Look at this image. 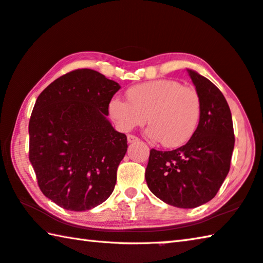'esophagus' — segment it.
<instances>
[{"instance_id": "esophagus-1", "label": "esophagus", "mask_w": 263, "mask_h": 263, "mask_svg": "<svg viewBox=\"0 0 263 263\" xmlns=\"http://www.w3.org/2000/svg\"><path fill=\"white\" fill-rule=\"evenodd\" d=\"M127 140H128L129 143H134V142L139 141V137H136L135 135H130V134H129V135L127 136Z\"/></svg>"}]
</instances>
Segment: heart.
Here are the masks:
<instances>
[{"label":"heart","mask_w":263,"mask_h":263,"mask_svg":"<svg viewBox=\"0 0 263 263\" xmlns=\"http://www.w3.org/2000/svg\"><path fill=\"white\" fill-rule=\"evenodd\" d=\"M127 98L128 101L115 97L108 105L109 116L122 132L143 126L148 116L150 139L162 140L166 147H179L191 139L199 126V93L177 80L156 79L132 86Z\"/></svg>","instance_id":"heart-1"}]
</instances>
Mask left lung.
Here are the masks:
<instances>
[{
    "label": "left lung",
    "mask_w": 263,
    "mask_h": 263,
    "mask_svg": "<svg viewBox=\"0 0 263 263\" xmlns=\"http://www.w3.org/2000/svg\"><path fill=\"white\" fill-rule=\"evenodd\" d=\"M201 99V118L186 144L170 152L152 149L145 169L149 190L164 203L193 209L208 203L230 171L234 149L232 114L216 85L187 70Z\"/></svg>",
    "instance_id": "8db88e82"
}]
</instances>
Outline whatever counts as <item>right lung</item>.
Instances as JSON below:
<instances>
[{
  "label": "right lung",
  "mask_w": 263,
  "mask_h": 263,
  "mask_svg": "<svg viewBox=\"0 0 263 263\" xmlns=\"http://www.w3.org/2000/svg\"><path fill=\"white\" fill-rule=\"evenodd\" d=\"M120 85L89 68L59 77L37 98L29 121V160L43 195L87 211L114 190L127 136L107 120Z\"/></svg>",
  "instance_id": "right-lung-1"
}]
</instances>
